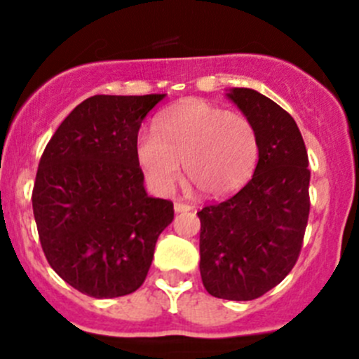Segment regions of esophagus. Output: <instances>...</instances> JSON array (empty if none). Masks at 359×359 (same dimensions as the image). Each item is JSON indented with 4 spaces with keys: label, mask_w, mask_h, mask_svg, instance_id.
Returning <instances> with one entry per match:
<instances>
[{
    "label": "esophagus",
    "mask_w": 359,
    "mask_h": 359,
    "mask_svg": "<svg viewBox=\"0 0 359 359\" xmlns=\"http://www.w3.org/2000/svg\"><path fill=\"white\" fill-rule=\"evenodd\" d=\"M173 210H175V213H182V212H189L191 206H189V205H186V203L177 201L175 205H173Z\"/></svg>",
    "instance_id": "obj_1"
}]
</instances>
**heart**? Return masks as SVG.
Returning <instances> with one entry per match:
<instances>
[{"mask_svg": "<svg viewBox=\"0 0 359 359\" xmlns=\"http://www.w3.org/2000/svg\"><path fill=\"white\" fill-rule=\"evenodd\" d=\"M137 158L161 196L179 186L184 163L187 179L203 196L220 198L240 189L255 172L259 137L247 116L191 99L161 112L156 130L139 133Z\"/></svg>", "mask_w": 359, "mask_h": 359, "instance_id": "heart-1", "label": "heart"}]
</instances>
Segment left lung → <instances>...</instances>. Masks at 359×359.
I'll return each instance as SVG.
<instances>
[{
	"label": "left lung",
	"mask_w": 359,
	"mask_h": 359,
	"mask_svg": "<svg viewBox=\"0 0 359 359\" xmlns=\"http://www.w3.org/2000/svg\"><path fill=\"white\" fill-rule=\"evenodd\" d=\"M231 100L255 126L259 163L245 187L198 212L200 273L206 292L259 299L295 266L309 219V159L295 119L252 88Z\"/></svg>",
	"instance_id": "obj_1"
}]
</instances>
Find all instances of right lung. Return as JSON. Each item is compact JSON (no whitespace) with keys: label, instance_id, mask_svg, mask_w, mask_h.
<instances>
[{"label":"right lung","instance_id":"add662e5","mask_svg":"<svg viewBox=\"0 0 359 359\" xmlns=\"http://www.w3.org/2000/svg\"><path fill=\"white\" fill-rule=\"evenodd\" d=\"M165 93L93 95L60 123L39 159L32 212L52 269L114 299L144 283L173 203L147 196L137 135Z\"/></svg>","mask_w":359,"mask_h":359}]
</instances>
